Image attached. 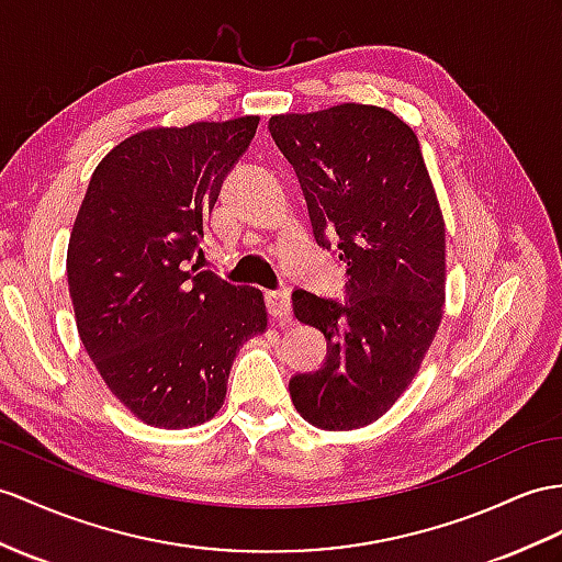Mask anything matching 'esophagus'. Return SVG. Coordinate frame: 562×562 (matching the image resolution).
Masks as SVG:
<instances>
[{
	"label": "esophagus",
	"instance_id": "esophagus-1",
	"mask_svg": "<svg viewBox=\"0 0 562 562\" xmlns=\"http://www.w3.org/2000/svg\"><path fill=\"white\" fill-rule=\"evenodd\" d=\"M267 310L273 319L289 322L291 319V293L285 289L279 291H267Z\"/></svg>",
	"mask_w": 562,
	"mask_h": 562
}]
</instances>
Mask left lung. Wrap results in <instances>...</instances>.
<instances>
[{
    "mask_svg": "<svg viewBox=\"0 0 562 562\" xmlns=\"http://www.w3.org/2000/svg\"><path fill=\"white\" fill-rule=\"evenodd\" d=\"M269 133L293 164L314 240L338 243L346 300L293 291L300 322L326 338L322 369L295 374L293 405L312 427L372 424L419 372L446 297V226L417 135L389 109L336 104L279 114Z\"/></svg>",
    "mask_w": 562,
    "mask_h": 562,
    "instance_id": "8db88e82",
    "label": "left lung"
}]
</instances>
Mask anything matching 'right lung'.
Here are the masks:
<instances>
[{"label": "right lung", "instance_id": "obj_1", "mask_svg": "<svg viewBox=\"0 0 562 562\" xmlns=\"http://www.w3.org/2000/svg\"><path fill=\"white\" fill-rule=\"evenodd\" d=\"M257 123L135 133L98 164L78 210L66 255L78 334L106 389L149 427L212 419L236 352L267 328L262 291L187 269Z\"/></svg>", "mask_w": 562, "mask_h": 562}]
</instances>
